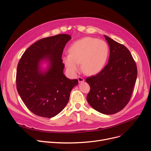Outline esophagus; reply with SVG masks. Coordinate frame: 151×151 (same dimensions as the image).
Returning <instances> with one entry per match:
<instances>
[{"label":"esophagus","instance_id":"esophagus-1","mask_svg":"<svg viewBox=\"0 0 151 151\" xmlns=\"http://www.w3.org/2000/svg\"><path fill=\"white\" fill-rule=\"evenodd\" d=\"M78 81H79V83H83V82H84V79L83 78H82V77H81V76H78Z\"/></svg>","mask_w":151,"mask_h":151}]
</instances>
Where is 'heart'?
Wrapping results in <instances>:
<instances>
[{
    "instance_id": "heart-1",
    "label": "heart",
    "mask_w": 151,
    "mask_h": 151,
    "mask_svg": "<svg viewBox=\"0 0 151 151\" xmlns=\"http://www.w3.org/2000/svg\"><path fill=\"white\" fill-rule=\"evenodd\" d=\"M108 44L97 38L85 37L75 42L69 48V54L63 58L71 73H75L81 63L83 72L88 75L99 73L105 67L109 55Z\"/></svg>"
}]
</instances>
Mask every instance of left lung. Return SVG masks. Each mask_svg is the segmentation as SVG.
Segmentation results:
<instances>
[{"mask_svg":"<svg viewBox=\"0 0 151 151\" xmlns=\"http://www.w3.org/2000/svg\"><path fill=\"white\" fill-rule=\"evenodd\" d=\"M109 46L108 64L96 75L86 78L91 88L89 104L104 114L121 111L131 98L137 78V67L127 47L104 35Z\"/></svg>","mask_w":151,"mask_h":151,"instance_id":"1","label":"left lung"}]
</instances>
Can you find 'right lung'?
Wrapping results in <instances>:
<instances>
[{
    "label": "right lung",
    "instance_id": "obj_1",
    "mask_svg": "<svg viewBox=\"0 0 151 151\" xmlns=\"http://www.w3.org/2000/svg\"><path fill=\"white\" fill-rule=\"evenodd\" d=\"M71 38L68 34H59L40 39L28 47L18 62L17 91L27 108L38 116L51 118L60 113L78 84V80L63 74L62 55ZM44 61L49 63L45 70L41 67Z\"/></svg>",
    "mask_w": 151,
    "mask_h": 151
}]
</instances>
